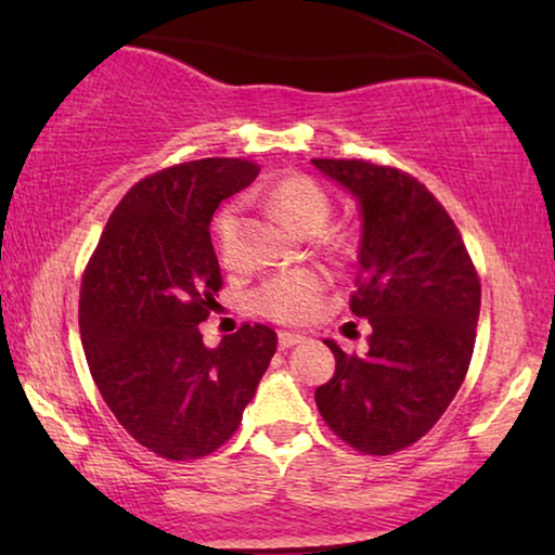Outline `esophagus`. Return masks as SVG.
Segmentation results:
<instances>
[{"label":"esophagus","instance_id":"34e87169","mask_svg":"<svg viewBox=\"0 0 555 555\" xmlns=\"http://www.w3.org/2000/svg\"><path fill=\"white\" fill-rule=\"evenodd\" d=\"M302 340H306V336H300V333H287V331H283L278 336V346L280 348H293V346H298V344H302Z\"/></svg>","mask_w":555,"mask_h":555}]
</instances>
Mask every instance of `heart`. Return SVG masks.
I'll return each instance as SVG.
<instances>
[{"mask_svg":"<svg viewBox=\"0 0 555 555\" xmlns=\"http://www.w3.org/2000/svg\"><path fill=\"white\" fill-rule=\"evenodd\" d=\"M260 196L280 217H285L287 222L302 232H318L328 222L331 194L308 173L291 171L285 177H278L260 189ZM240 222L242 211L237 204H227L215 217V224H211L219 260L224 264H232L234 255H237ZM331 240L338 247H346L351 242L346 232H336ZM325 287H328V278L321 270L302 268L283 272V275L270 278L262 287H257V293L253 295V308L275 323L300 325L315 318L318 310L323 308Z\"/></svg>","mask_w":555,"mask_h":555,"instance_id":"obj_1","label":"heart"}]
</instances>
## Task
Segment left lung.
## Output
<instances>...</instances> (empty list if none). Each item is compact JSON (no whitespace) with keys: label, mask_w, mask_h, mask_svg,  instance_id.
<instances>
[{"label":"left lung","mask_w":555,"mask_h":555,"mask_svg":"<svg viewBox=\"0 0 555 555\" xmlns=\"http://www.w3.org/2000/svg\"><path fill=\"white\" fill-rule=\"evenodd\" d=\"M361 204L353 315L369 351L336 356L315 389L323 422L363 454H393L439 422L465 382L480 315V275L462 234L422 181L363 158H313Z\"/></svg>","instance_id":"obj_1"}]
</instances>
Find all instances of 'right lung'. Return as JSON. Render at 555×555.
Listing matches in <instances>:
<instances>
[{"instance_id": "1", "label": "right lung", "mask_w": 555, "mask_h": 555, "mask_svg": "<svg viewBox=\"0 0 555 555\" xmlns=\"http://www.w3.org/2000/svg\"><path fill=\"white\" fill-rule=\"evenodd\" d=\"M257 171L247 158H199L141 179L113 209L82 272L90 376L120 427L158 457L186 462L219 450L275 356L268 325L242 323L217 348L199 333L222 291L211 215Z\"/></svg>"}]
</instances>
